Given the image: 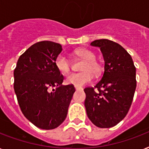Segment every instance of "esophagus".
Segmentation results:
<instances>
[{
  "label": "esophagus",
  "instance_id": "obj_1",
  "mask_svg": "<svg viewBox=\"0 0 149 149\" xmlns=\"http://www.w3.org/2000/svg\"><path fill=\"white\" fill-rule=\"evenodd\" d=\"M75 89H77V90H80V89H82V88H81V87H77V86H75Z\"/></svg>",
  "mask_w": 149,
  "mask_h": 149
}]
</instances>
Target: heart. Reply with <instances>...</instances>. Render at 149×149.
Listing matches in <instances>:
<instances>
[{"mask_svg":"<svg viewBox=\"0 0 149 149\" xmlns=\"http://www.w3.org/2000/svg\"><path fill=\"white\" fill-rule=\"evenodd\" d=\"M73 55L79 60H83L80 66L82 72L69 74L66 78L67 84L81 87L89 83L93 79V74L100 75L102 72V66L95 59V53L86 48H79L74 50ZM55 66L58 71L63 74L70 72L71 68L70 61L63 54H59L55 59Z\"/></svg>","mask_w":149,"mask_h":149,"instance_id":"heart-1","label":"heart"}]
</instances>
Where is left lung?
I'll list each match as a JSON object with an SVG mask.
<instances>
[{
	"label": "left lung",
	"mask_w": 149,
	"mask_h": 149,
	"mask_svg": "<svg viewBox=\"0 0 149 149\" xmlns=\"http://www.w3.org/2000/svg\"><path fill=\"white\" fill-rule=\"evenodd\" d=\"M91 45L101 49L105 69L94 87L84 89L87 116L97 127L110 128L123 120L131 107L136 88V69L130 54L118 43L101 39Z\"/></svg>",
	"instance_id": "left-lung-1"
}]
</instances>
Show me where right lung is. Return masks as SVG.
<instances>
[{
    "mask_svg": "<svg viewBox=\"0 0 149 149\" xmlns=\"http://www.w3.org/2000/svg\"><path fill=\"white\" fill-rule=\"evenodd\" d=\"M62 46L40 41L29 47L14 69V89L20 110L34 125L54 129L65 120L75 92L73 85L62 86L63 76L55 66ZM56 87L51 92L50 89Z\"/></svg>",
    "mask_w": 149,
    "mask_h": 149,
    "instance_id": "right-lung-1",
    "label": "right lung"
}]
</instances>
